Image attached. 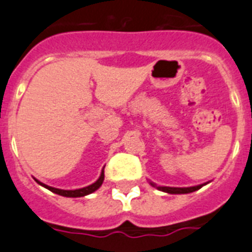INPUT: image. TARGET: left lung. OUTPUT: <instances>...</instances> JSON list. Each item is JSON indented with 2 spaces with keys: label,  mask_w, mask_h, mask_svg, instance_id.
<instances>
[{
  "label": "left lung",
  "mask_w": 252,
  "mask_h": 252,
  "mask_svg": "<svg viewBox=\"0 0 252 252\" xmlns=\"http://www.w3.org/2000/svg\"><path fill=\"white\" fill-rule=\"evenodd\" d=\"M152 185V183H151ZM206 185V183H205ZM205 185H200V186H194V187H187V188H178V187H158V189H161L164 192H168V193H189V192H194L200 189L202 186ZM154 186V185H152Z\"/></svg>",
  "instance_id": "1"
}]
</instances>
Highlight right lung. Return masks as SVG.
<instances>
[{
	"instance_id": "1",
	"label": "right lung",
	"mask_w": 252,
	"mask_h": 252,
	"mask_svg": "<svg viewBox=\"0 0 252 252\" xmlns=\"http://www.w3.org/2000/svg\"><path fill=\"white\" fill-rule=\"evenodd\" d=\"M103 178H105V174H103V170H102V173H101V175H100V178L97 179L94 185H91V186H88V187H84V188H79V189H74V191L59 189V188H54V187H50V186H47V185H43V183H41V182L37 181V179H35V181H37V183H39L41 186H43L44 188H47V189H50L51 192L60 194V196H65V197H83V196H86V194H90V193H92V192L96 191V189H98V188L101 187V185H102Z\"/></svg>"
}]
</instances>
